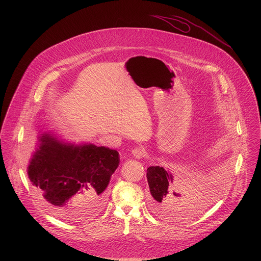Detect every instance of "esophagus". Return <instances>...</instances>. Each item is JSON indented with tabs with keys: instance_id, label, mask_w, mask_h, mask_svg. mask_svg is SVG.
<instances>
[{
	"instance_id": "obj_1",
	"label": "esophagus",
	"mask_w": 261,
	"mask_h": 261,
	"mask_svg": "<svg viewBox=\"0 0 261 261\" xmlns=\"http://www.w3.org/2000/svg\"><path fill=\"white\" fill-rule=\"evenodd\" d=\"M132 153L133 155L140 160V159H143L144 155H145V152H144V149H141V148H135L134 149H132Z\"/></svg>"
}]
</instances>
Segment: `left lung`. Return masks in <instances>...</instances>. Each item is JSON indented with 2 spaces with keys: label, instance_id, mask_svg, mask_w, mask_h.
Masks as SVG:
<instances>
[{
  "label": "left lung",
  "instance_id": "left-lung-1",
  "mask_svg": "<svg viewBox=\"0 0 261 261\" xmlns=\"http://www.w3.org/2000/svg\"><path fill=\"white\" fill-rule=\"evenodd\" d=\"M147 179L150 192L149 204L151 210L163 218H168L178 211L183 201L180 194L174 192L172 174L161 166H149Z\"/></svg>",
  "mask_w": 261,
  "mask_h": 261
}]
</instances>
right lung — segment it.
I'll use <instances>...</instances> for the list:
<instances>
[{"instance_id":"obj_1","label":"right lung","mask_w":261,"mask_h":261,"mask_svg":"<svg viewBox=\"0 0 261 261\" xmlns=\"http://www.w3.org/2000/svg\"><path fill=\"white\" fill-rule=\"evenodd\" d=\"M39 141L27 174L43 204L64 219L99 211L119 164V153L92 144L63 143L50 134H43Z\"/></svg>"}]
</instances>
